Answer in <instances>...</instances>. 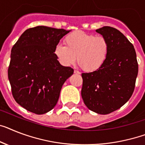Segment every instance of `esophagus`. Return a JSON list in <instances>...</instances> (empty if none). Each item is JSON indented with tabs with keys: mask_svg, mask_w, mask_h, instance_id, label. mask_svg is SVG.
Returning <instances> with one entry per match:
<instances>
[{
	"mask_svg": "<svg viewBox=\"0 0 145 145\" xmlns=\"http://www.w3.org/2000/svg\"><path fill=\"white\" fill-rule=\"evenodd\" d=\"M74 73H75V74H80V73H81V72H80L79 71H78V70H74Z\"/></svg>",
	"mask_w": 145,
	"mask_h": 145,
	"instance_id": "34e87169",
	"label": "esophagus"
}]
</instances>
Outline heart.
I'll return each instance as SVG.
<instances>
[{"mask_svg":"<svg viewBox=\"0 0 145 145\" xmlns=\"http://www.w3.org/2000/svg\"><path fill=\"white\" fill-rule=\"evenodd\" d=\"M65 45L57 44L54 54L63 66L69 67L76 59L84 71L93 72L104 65L109 53L108 41L105 37L95 36L83 31H75L64 38Z\"/></svg>","mask_w":145,"mask_h":145,"instance_id":"b5f03b06","label":"heart"}]
</instances>
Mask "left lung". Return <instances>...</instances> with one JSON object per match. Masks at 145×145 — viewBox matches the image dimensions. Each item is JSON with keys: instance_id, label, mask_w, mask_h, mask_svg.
Returning a JSON list of instances; mask_svg holds the SVG:
<instances>
[{"instance_id": "left-lung-1", "label": "left lung", "mask_w": 145, "mask_h": 145, "mask_svg": "<svg viewBox=\"0 0 145 145\" xmlns=\"http://www.w3.org/2000/svg\"><path fill=\"white\" fill-rule=\"evenodd\" d=\"M108 41L107 60L99 70L82 73L81 97L87 108L106 115L128 101L134 91L138 66L134 46L116 29H96Z\"/></svg>"}]
</instances>
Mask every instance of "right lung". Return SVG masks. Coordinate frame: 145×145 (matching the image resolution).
I'll return each instance as SVG.
<instances>
[{"label":"right lung","instance_id":"1","mask_svg":"<svg viewBox=\"0 0 145 145\" xmlns=\"http://www.w3.org/2000/svg\"><path fill=\"white\" fill-rule=\"evenodd\" d=\"M70 31L45 26L29 28L11 51L8 78L18 105L35 114H44L56 106L64 83L73 69L61 65L55 46Z\"/></svg>","mask_w":145,"mask_h":145}]
</instances>
